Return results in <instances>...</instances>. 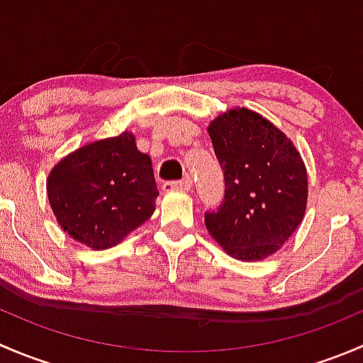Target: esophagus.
Returning <instances> with one entry per match:
<instances>
[{"instance_id":"1","label":"esophagus","mask_w":363,"mask_h":363,"mask_svg":"<svg viewBox=\"0 0 363 363\" xmlns=\"http://www.w3.org/2000/svg\"><path fill=\"white\" fill-rule=\"evenodd\" d=\"M164 191H170V189H177V191H189L191 189V181L189 179H181V181H170L163 184Z\"/></svg>"}]
</instances>
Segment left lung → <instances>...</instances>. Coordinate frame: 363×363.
Listing matches in <instances>:
<instances>
[{"mask_svg": "<svg viewBox=\"0 0 363 363\" xmlns=\"http://www.w3.org/2000/svg\"><path fill=\"white\" fill-rule=\"evenodd\" d=\"M225 175V199L205 212L219 246L242 262L281 250L298 228L307 203V172L283 131L259 113L228 111L208 126Z\"/></svg>", "mask_w": 363, "mask_h": 363, "instance_id": "8db88e82", "label": "left lung"}]
</instances>
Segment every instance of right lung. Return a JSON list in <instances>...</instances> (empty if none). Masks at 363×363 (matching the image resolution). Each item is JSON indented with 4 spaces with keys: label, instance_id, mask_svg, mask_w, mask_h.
<instances>
[{
    "label": "right lung",
    "instance_id": "right-lung-1",
    "mask_svg": "<svg viewBox=\"0 0 363 363\" xmlns=\"http://www.w3.org/2000/svg\"><path fill=\"white\" fill-rule=\"evenodd\" d=\"M47 195L69 237L107 250L151 218L160 191L151 156L138 151L126 131L61 160L50 172Z\"/></svg>",
    "mask_w": 363,
    "mask_h": 363
}]
</instances>
